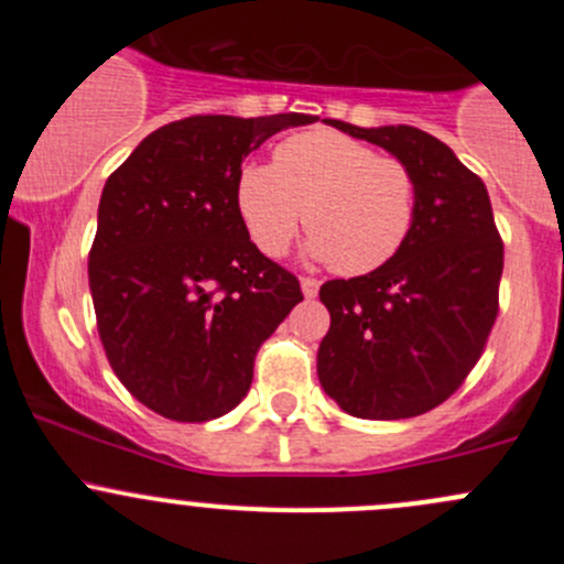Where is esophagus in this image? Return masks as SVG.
Returning a JSON list of instances; mask_svg holds the SVG:
<instances>
[{
  "label": "esophagus",
  "instance_id": "esophagus-1",
  "mask_svg": "<svg viewBox=\"0 0 564 564\" xmlns=\"http://www.w3.org/2000/svg\"><path fill=\"white\" fill-rule=\"evenodd\" d=\"M300 289H303V294L305 297H316L318 294V281L316 278H300Z\"/></svg>",
  "mask_w": 564,
  "mask_h": 564
}]
</instances>
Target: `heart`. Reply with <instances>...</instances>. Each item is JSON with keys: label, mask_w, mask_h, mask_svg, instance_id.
<instances>
[{"label": "heart", "mask_w": 564, "mask_h": 564, "mask_svg": "<svg viewBox=\"0 0 564 564\" xmlns=\"http://www.w3.org/2000/svg\"><path fill=\"white\" fill-rule=\"evenodd\" d=\"M235 204L261 253L281 256L305 215L308 256L333 261L344 275H368L406 242L417 182L398 158L333 130H308L283 139L272 166H242Z\"/></svg>", "instance_id": "b5f03b06"}]
</instances>
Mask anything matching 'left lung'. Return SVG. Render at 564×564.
I'll list each match as a JSON object with an SVG mask.
<instances>
[{
	"instance_id": "1",
	"label": "left lung",
	"mask_w": 564,
	"mask_h": 564,
	"mask_svg": "<svg viewBox=\"0 0 564 564\" xmlns=\"http://www.w3.org/2000/svg\"><path fill=\"white\" fill-rule=\"evenodd\" d=\"M327 124L406 163L417 209L388 264L318 289L329 311L318 382L351 417H417L464 384L497 322L505 248L491 198L480 176L425 130Z\"/></svg>"
}]
</instances>
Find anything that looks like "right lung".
<instances>
[{
  "instance_id": "add662e5",
  "label": "right lung",
  "mask_w": 564,
  "mask_h": 564,
  "mask_svg": "<svg viewBox=\"0 0 564 564\" xmlns=\"http://www.w3.org/2000/svg\"><path fill=\"white\" fill-rule=\"evenodd\" d=\"M311 113L187 117L106 180L89 292L108 362L135 401L204 423L248 395L259 346L303 300L237 215L242 161Z\"/></svg>"
}]
</instances>
